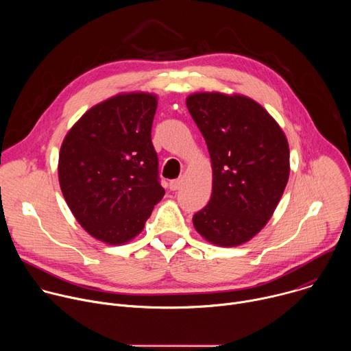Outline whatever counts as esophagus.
Here are the masks:
<instances>
[{"instance_id": "1", "label": "esophagus", "mask_w": 351, "mask_h": 351, "mask_svg": "<svg viewBox=\"0 0 351 351\" xmlns=\"http://www.w3.org/2000/svg\"><path fill=\"white\" fill-rule=\"evenodd\" d=\"M183 184V180L182 179H175V180H171L169 182V189L171 190H179Z\"/></svg>"}]
</instances>
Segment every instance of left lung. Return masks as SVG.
<instances>
[{"instance_id":"left-lung-1","label":"left lung","mask_w":351,"mask_h":351,"mask_svg":"<svg viewBox=\"0 0 351 351\" xmlns=\"http://www.w3.org/2000/svg\"><path fill=\"white\" fill-rule=\"evenodd\" d=\"M211 157L213 194L194 214L208 241L234 247L272 217L289 179V144L274 118L252 98L197 93L186 99Z\"/></svg>"}]
</instances>
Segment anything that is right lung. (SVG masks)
<instances>
[{
	"label": "right lung",
	"instance_id": "obj_1",
	"mask_svg": "<svg viewBox=\"0 0 351 351\" xmlns=\"http://www.w3.org/2000/svg\"><path fill=\"white\" fill-rule=\"evenodd\" d=\"M157 97L130 93L88 110L66 134L58 164L65 202L95 239L138 234L164 197L152 141Z\"/></svg>",
	"mask_w": 351,
	"mask_h": 351
}]
</instances>
